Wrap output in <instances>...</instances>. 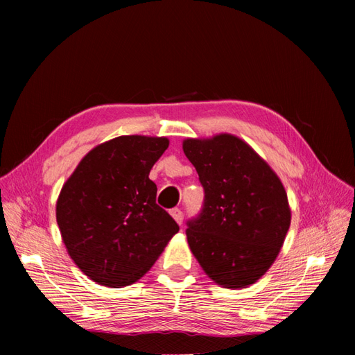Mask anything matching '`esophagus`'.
<instances>
[{"instance_id":"34e87169","label":"esophagus","mask_w":355,"mask_h":355,"mask_svg":"<svg viewBox=\"0 0 355 355\" xmlns=\"http://www.w3.org/2000/svg\"><path fill=\"white\" fill-rule=\"evenodd\" d=\"M170 214H171V218H173L178 223H182V220H184V213H182V210L178 209V207L171 209Z\"/></svg>"}]
</instances>
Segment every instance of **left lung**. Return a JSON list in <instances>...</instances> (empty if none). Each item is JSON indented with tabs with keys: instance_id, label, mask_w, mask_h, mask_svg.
<instances>
[{
	"instance_id": "8db88e82",
	"label": "left lung",
	"mask_w": 355,
	"mask_h": 355,
	"mask_svg": "<svg viewBox=\"0 0 355 355\" xmlns=\"http://www.w3.org/2000/svg\"><path fill=\"white\" fill-rule=\"evenodd\" d=\"M182 148L206 194L200 216L188 222L189 249L216 284L249 287L277 259L292 220L282 180L230 133L188 137Z\"/></svg>"
}]
</instances>
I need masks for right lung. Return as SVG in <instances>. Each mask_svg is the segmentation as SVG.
<instances>
[{
    "mask_svg": "<svg viewBox=\"0 0 355 355\" xmlns=\"http://www.w3.org/2000/svg\"><path fill=\"white\" fill-rule=\"evenodd\" d=\"M167 148V137L118 136L93 148L63 184L56 202L62 240L94 283H136L179 231L155 202L157 185L149 179Z\"/></svg>",
    "mask_w": 355,
    "mask_h": 355,
    "instance_id": "1",
    "label": "right lung"
}]
</instances>
